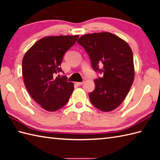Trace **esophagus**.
I'll return each instance as SVG.
<instances>
[{"instance_id":"esophagus-1","label":"esophagus","mask_w":160,"mask_h":160,"mask_svg":"<svg viewBox=\"0 0 160 160\" xmlns=\"http://www.w3.org/2000/svg\"><path fill=\"white\" fill-rule=\"evenodd\" d=\"M83 83H84V82H78L76 84L78 86H80V85H82V84H83Z\"/></svg>"}]
</instances>
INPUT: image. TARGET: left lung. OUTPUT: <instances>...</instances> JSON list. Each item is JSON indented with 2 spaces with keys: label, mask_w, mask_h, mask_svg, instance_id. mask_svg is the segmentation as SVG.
I'll return each mask as SVG.
<instances>
[{
  "label": "left lung",
  "mask_w": 160,
  "mask_h": 160,
  "mask_svg": "<svg viewBox=\"0 0 160 160\" xmlns=\"http://www.w3.org/2000/svg\"><path fill=\"white\" fill-rule=\"evenodd\" d=\"M77 42L88 53L93 70L104 75L94 80L96 89L89 93L91 102L104 112L115 109L133 82V56L130 46L109 32L83 35Z\"/></svg>",
  "instance_id": "obj_1"
}]
</instances>
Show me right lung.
Instances as JSON below:
<instances>
[{"label": "right lung", "instance_id": "add662e5", "mask_svg": "<svg viewBox=\"0 0 160 160\" xmlns=\"http://www.w3.org/2000/svg\"><path fill=\"white\" fill-rule=\"evenodd\" d=\"M79 36H46L37 41L22 59L24 83L33 100L44 109L55 111L65 105L72 94L73 83L66 76L54 78L62 72L60 68L64 54Z\"/></svg>", "mask_w": 160, "mask_h": 160}]
</instances>
